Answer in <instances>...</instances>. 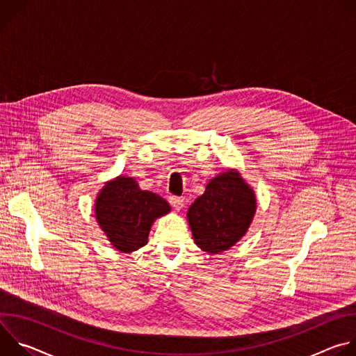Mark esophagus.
Masks as SVG:
<instances>
[{"instance_id": "34e87169", "label": "esophagus", "mask_w": 356, "mask_h": 356, "mask_svg": "<svg viewBox=\"0 0 356 356\" xmlns=\"http://www.w3.org/2000/svg\"><path fill=\"white\" fill-rule=\"evenodd\" d=\"M169 202H170V206L175 209V210H181L183 209V206H184V201H183V198L181 197H177V195H170L169 197Z\"/></svg>"}]
</instances>
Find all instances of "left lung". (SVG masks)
Returning a JSON list of instances; mask_svg holds the SVG:
<instances>
[{"label":"left lung","mask_w":356,"mask_h":356,"mask_svg":"<svg viewBox=\"0 0 356 356\" xmlns=\"http://www.w3.org/2000/svg\"><path fill=\"white\" fill-rule=\"evenodd\" d=\"M257 210L255 193L235 172L214 177L188 209L187 220L195 245L220 253L238 242Z\"/></svg>","instance_id":"left-lung-1"}]
</instances>
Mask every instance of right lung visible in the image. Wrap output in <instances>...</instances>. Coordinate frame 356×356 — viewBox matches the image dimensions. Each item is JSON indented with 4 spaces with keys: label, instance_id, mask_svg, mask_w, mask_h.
Instances as JSON below:
<instances>
[{
    "label": "right lung",
    "instance_id": "right-lung-1",
    "mask_svg": "<svg viewBox=\"0 0 356 356\" xmlns=\"http://www.w3.org/2000/svg\"><path fill=\"white\" fill-rule=\"evenodd\" d=\"M169 211L166 200L140 190L134 179L124 176L107 183L95 200L97 222L111 245L125 253L146 245L155 218Z\"/></svg>",
    "mask_w": 356,
    "mask_h": 356
}]
</instances>
